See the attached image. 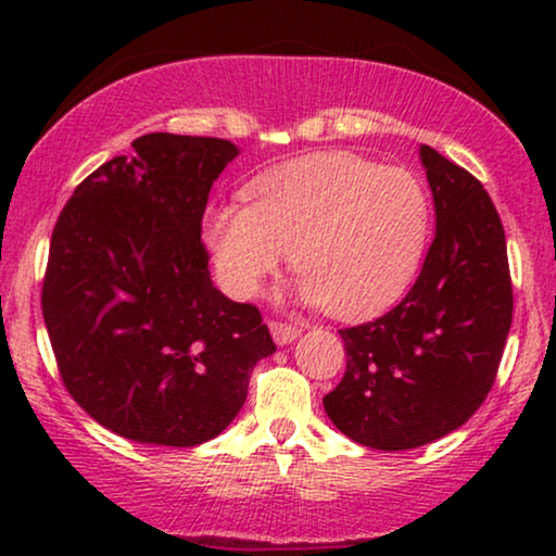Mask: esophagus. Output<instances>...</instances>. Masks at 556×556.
<instances>
[{"mask_svg": "<svg viewBox=\"0 0 556 556\" xmlns=\"http://www.w3.org/2000/svg\"><path fill=\"white\" fill-rule=\"evenodd\" d=\"M268 326H270V333H273V339H276L278 346L291 344V341L299 339V333H301L299 326L286 324V321H270Z\"/></svg>", "mask_w": 556, "mask_h": 556, "instance_id": "esophagus-1", "label": "esophagus"}]
</instances>
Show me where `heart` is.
Instances as JSON below:
<instances>
[{
  "mask_svg": "<svg viewBox=\"0 0 556 556\" xmlns=\"http://www.w3.org/2000/svg\"><path fill=\"white\" fill-rule=\"evenodd\" d=\"M430 232L422 181L346 151L299 159L253 185V204H217L204 238L235 295H253L291 250L299 293L339 318L377 314L420 268Z\"/></svg>",
  "mask_w": 556,
  "mask_h": 556,
  "instance_id": "obj_1",
  "label": "heart"
}]
</instances>
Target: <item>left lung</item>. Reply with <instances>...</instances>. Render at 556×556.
I'll return each mask as SVG.
<instances>
[{
  "mask_svg": "<svg viewBox=\"0 0 556 556\" xmlns=\"http://www.w3.org/2000/svg\"><path fill=\"white\" fill-rule=\"evenodd\" d=\"M435 240L390 314L341 329L344 379L324 397L354 443L409 451L458 430L496 379L514 316L506 235L473 174L420 147Z\"/></svg>",
  "mask_w": 556,
  "mask_h": 556,
  "instance_id": "8db88e82",
  "label": "left lung"
}]
</instances>
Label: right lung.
<instances>
[{
    "mask_svg": "<svg viewBox=\"0 0 556 556\" xmlns=\"http://www.w3.org/2000/svg\"><path fill=\"white\" fill-rule=\"evenodd\" d=\"M86 177L60 212L42 316L71 397L105 430L149 445L217 438L276 352L253 303L212 286L207 197L238 147L147 134Z\"/></svg>",
    "mask_w": 556,
    "mask_h": 556,
    "instance_id": "obj_1",
    "label": "right lung"
}]
</instances>
